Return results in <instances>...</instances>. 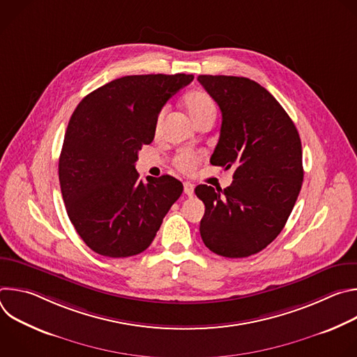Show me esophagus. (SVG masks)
<instances>
[{"mask_svg": "<svg viewBox=\"0 0 357 357\" xmlns=\"http://www.w3.org/2000/svg\"><path fill=\"white\" fill-rule=\"evenodd\" d=\"M193 190H195V188H193V185H192L190 182H185V183H183V192H185L188 196H192V195H193Z\"/></svg>", "mask_w": 357, "mask_h": 357, "instance_id": "obj_1", "label": "esophagus"}]
</instances>
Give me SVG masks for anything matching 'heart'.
<instances>
[{
    "label": "heart",
    "instance_id": "b5f03b06",
    "mask_svg": "<svg viewBox=\"0 0 357 357\" xmlns=\"http://www.w3.org/2000/svg\"><path fill=\"white\" fill-rule=\"evenodd\" d=\"M183 106L195 124H197L199 121L205 120L208 117H216V105H215L213 98L208 93L202 91V90H193V91L186 93L183 97ZM165 112L167 110L162 109L157 117L155 132H160V130H161ZM200 160H202V157L197 154V152L183 149V151L178 152L175 160H174V164L182 172H192L197 167Z\"/></svg>",
    "mask_w": 357,
    "mask_h": 357
}]
</instances>
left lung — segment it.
<instances>
[{"label": "left lung", "mask_w": 357, "mask_h": 357, "mask_svg": "<svg viewBox=\"0 0 357 357\" xmlns=\"http://www.w3.org/2000/svg\"><path fill=\"white\" fill-rule=\"evenodd\" d=\"M197 80L222 112L211 164L234 169L226 189L196 186L205 203L200 236L219 256L248 257L281 233L294 209L303 179L301 138L287 112L257 82L211 75Z\"/></svg>", "instance_id": "left-lung-1"}]
</instances>
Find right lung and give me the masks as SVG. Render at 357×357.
<instances>
[{
    "label": "right lung",
    "instance_id": "obj_1",
    "mask_svg": "<svg viewBox=\"0 0 357 357\" xmlns=\"http://www.w3.org/2000/svg\"><path fill=\"white\" fill-rule=\"evenodd\" d=\"M193 75H134L87 94L73 112L59 157V182L68 216L100 256L142 252L182 195L171 175L139 179L138 151L151 144L167 101Z\"/></svg>",
    "mask_w": 357,
    "mask_h": 357
}]
</instances>
